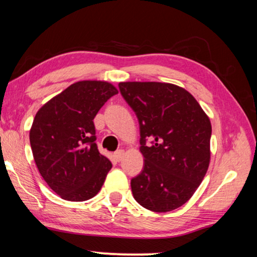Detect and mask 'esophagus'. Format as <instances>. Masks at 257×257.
Segmentation results:
<instances>
[{
	"label": "esophagus",
	"instance_id": "obj_1",
	"mask_svg": "<svg viewBox=\"0 0 257 257\" xmlns=\"http://www.w3.org/2000/svg\"><path fill=\"white\" fill-rule=\"evenodd\" d=\"M124 157V151L123 150H119L114 153V158L116 159V161H121Z\"/></svg>",
	"mask_w": 257,
	"mask_h": 257
}]
</instances>
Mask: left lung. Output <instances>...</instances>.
Listing matches in <instances>:
<instances>
[{
    "instance_id": "8db88e82",
    "label": "left lung",
    "mask_w": 257,
    "mask_h": 257,
    "mask_svg": "<svg viewBox=\"0 0 257 257\" xmlns=\"http://www.w3.org/2000/svg\"><path fill=\"white\" fill-rule=\"evenodd\" d=\"M140 122L144 168L132 180L135 200L156 213L172 211L192 197L208 170L211 124L197 99L176 84L120 82ZM153 144L146 145V140Z\"/></svg>"
}]
</instances>
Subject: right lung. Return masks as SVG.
Wrapping results in <instances>:
<instances>
[{"label":"right lung","mask_w":257,"mask_h":257,"mask_svg":"<svg viewBox=\"0 0 257 257\" xmlns=\"http://www.w3.org/2000/svg\"><path fill=\"white\" fill-rule=\"evenodd\" d=\"M117 92L107 81H77L36 113L30 130L34 161L49 187L64 200L95 197L112 168L97 149L93 119Z\"/></svg>","instance_id":"1"}]
</instances>
